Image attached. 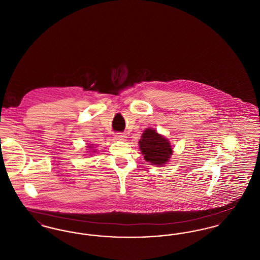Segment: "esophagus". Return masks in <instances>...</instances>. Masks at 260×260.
<instances>
[{
  "label": "esophagus",
  "instance_id": "esophagus-1",
  "mask_svg": "<svg viewBox=\"0 0 260 260\" xmlns=\"http://www.w3.org/2000/svg\"><path fill=\"white\" fill-rule=\"evenodd\" d=\"M126 138V136L123 135V134H116L115 135V139L118 141H124Z\"/></svg>",
  "mask_w": 260,
  "mask_h": 260
}]
</instances>
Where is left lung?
I'll return each mask as SVG.
<instances>
[{
  "label": "left lung",
  "mask_w": 260,
  "mask_h": 260,
  "mask_svg": "<svg viewBox=\"0 0 260 260\" xmlns=\"http://www.w3.org/2000/svg\"><path fill=\"white\" fill-rule=\"evenodd\" d=\"M138 146L144 160L156 167H164L172 159L173 151L171 141L155 128L144 129Z\"/></svg>",
  "instance_id": "1"
}]
</instances>
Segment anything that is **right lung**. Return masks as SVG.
<instances>
[{"label":"right lung","mask_w":260,"mask_h":260,"mask_svg":"<svg viewBox=\"0 0 260 260\" xmlns=\"http://www.w3.org/2000/svg\"><path fill=\"white\" fill-rule=\"evenodd\" d=\"M87 152L88 153H95L96 152V149H94L93 147V144H87ZM88 156H91V155H88Z\"/></svg>","instance_id":"right-lung-1"}]
</instances>
